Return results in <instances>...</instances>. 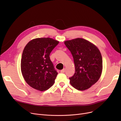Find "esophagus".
Instances as JSON below:
<instances>
[{
  "mask_svg": "<svg viewBox=\"0 0 121 121\" xmlns=\"http://www.w3.org/2000/svg\"><path fill=\"white\" fill-rule=\"evenodd\" d=\"M65 71H66V69L64 68V69H62V70H61L60 72L61 73H64L65 72Z\"/></svg>",
  "mask_w": 121,
  "mask_h": 121,
  "instance_id": "esophagus-1",
  "label": "esophagus"
}]
</instances>
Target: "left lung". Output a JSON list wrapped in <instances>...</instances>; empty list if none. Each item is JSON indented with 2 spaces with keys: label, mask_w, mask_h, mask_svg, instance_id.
<instances>
[{
  "label": "left lung",
  "mask_w": 121,
  "mask_h": 121,
  "mask_svg": "<svg viewBox=\"0 0 121 121\" xmlns=\"http://www.w3.org/2000/svg\"><path fill=\"white\" fill-rule=\"evenodd\" d=\"M73 58L75 73L69 78L71 84L76 89L83 91L99 79L103 69V59L99 49L82 38L64 42Z\"/></svg>",
  "instance_id": "8db88e82"
}]
</instances>
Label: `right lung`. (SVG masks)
<instances>
[{
  "label": "right lung",
  "instance_id": "right-lung-1",
  "mask_svg": "<svg viewBox=\"0 0 121 121\" xmlns=\"http://www.w3.org/2000/svg\"><path fill=\"white\" fill-rule=\"evenodd\" d=\"M59 42L50 38H37L24 48L21 60L23 78L31 87L46 91L54 83L58 73L49 55Z\"/></svg>",
  "mask_w": 121,
  "mask_h": 121
}]
</instances>
